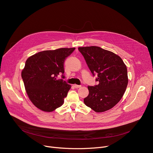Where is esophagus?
Segmentation results:
<instances>
[{"instance_id": "obj_1", "label": "esophagus", "mask_w": 153, "mask_h": 153, "mask_svg": "<svg viewBox=\"0 0 153 153\" xmlns=\"http://www.w3.org/2000/svg\"><path fill=\"white\" fill-rule=\"evenodd\" d=\"M74 87L75 88H79V87H81V85H76V84H74Z\"/></svg>"}]
</instances>
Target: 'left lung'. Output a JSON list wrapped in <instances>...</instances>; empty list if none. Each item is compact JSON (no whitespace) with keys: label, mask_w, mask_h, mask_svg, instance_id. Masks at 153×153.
I'll use <instances>...</instances> for the list:
<instances>
[{"label":"left lung","mask_w":153,"mask_h":153,"mask_svg":"<svg viewBox=\"0 0 153 153\" xmlns=\"http://www.w3.org/2000/svg\"><path fill=\"white\" fill-rule=\"evenodd\" d=\"M88 67L99 84L88 86L85 105L96 112L113 108L122 98L128 82L126 66L119 56L99 46L79 47Z\"/></svg>","instance_id":"8db88e82"}]
</instances>
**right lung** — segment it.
Returning a JSON list of instances; mask_svg holds the SVG:
<instances>
[{"instance_id":"right-lung-1","label":"right lung","mask_w":153,"mask_h":153,"mask_svg":"<svg viewBox=\"0 0 153 153\" xmlns=\"http://www.w3.org/2000/svg\"><path fill=\"white\" fill-rule=\"evenodd\" d=\"M74 50H46L27 59L22 77L29 99L39 110L51 112L63 104L71 86L56 78L59 74L64 78V61Z\"/></svg>"}]
</instances>
